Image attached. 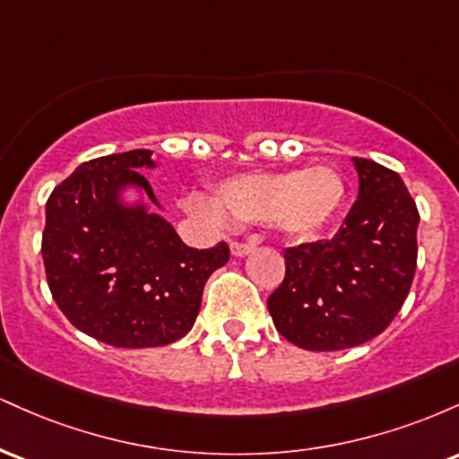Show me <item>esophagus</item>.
<instances>
[{
  "label": "esophagus",
  "instance_id": "esophagus-1",
  "mask_svg": "<svg viewBox=\"0 0 459 459\" xmlns=\"http://www.w3.org/2000/svg\"><path fill=\"white\" fill-rule=\"evenodd\" d=\"M255 250V247H252L250 244H239V241H233V244H230V255L233 256H247L250 255V252Z\"/></svg>",
  "mask_w": 459,
  "mask_h": 459
}]
</instances>
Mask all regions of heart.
<instances>
[{"label": "heart", "instance_id": "1", "mask_svg": "<svg viewBox=\"0 0 459 459\" xmlns=\"http://www.w3.org/2000/svg\"><path fill=\"white\" fill-rule=\"evenodd\" d=\"M213 198L215 203L189 196L187 212L213 224H270L284 237L310 239L336 220L345 203V181L332 166L244 172L215 183Z\"/></svg>", "mask_w": 459, "mask_h": 459}]
</instances>
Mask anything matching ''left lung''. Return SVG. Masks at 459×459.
<instances>
[{"mask_svg": "<svg viewBox=\"0 0 459 459\" xmlns=\"http://www.w3.org/2000/svg\"><path fill=\"white\" fill-rule=\"evenodd\" d=\"M358 200L328 241L289 247L287 273L267 298L273 325L308 351L371 341L399 313L416 270L419 212L402 177L351 157Z\"/></svg>", "mask_w": 459, "mask_h": 459, "instance_id": "1", "label": "left lung"}]
</instances>
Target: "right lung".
<instances>
[{
    "label": "right lung",
    "mask_w": 459,
    "mask_h": 459,
    "mask_svg": "<svg viewBox=\"0 0 459 459\" xmlns=\"http://www.w3.org/2000/svg\"><path fill=\"white\" fill-rule=\"evenodd\" d=\"M142 168L152 151L91 160L62 181L45 207L43 261L51 296L83 334L114 347H160L192 330L209 276L229 246L187 247ZM135 193V199L128 194Z\"/></svg>",
    "instance_id": "obj_1"
}]
</instances>
